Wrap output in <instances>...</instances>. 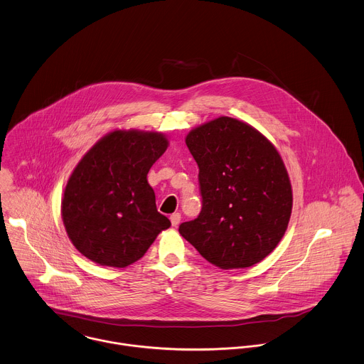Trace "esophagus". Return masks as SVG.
Wrapping results in <instances>:
<instances>
[{
    "instance_id": "obj_1",
    "label": "esophagus",
    "mask_w": 364,
    "mask_h": 364,
    "mask_svg": "<svg viewBox=\"0 0 364 364\" xmlns=\"http://www.w3.org/2000/svg\"><path fill=\"white\" fill-rule=\"evenodd\" d=\"M180 219H181V215L178 213H174V214L170 215V220H171L173 226H177L180 223Z\"/></svg>"
}]
</instances>
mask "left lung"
Masks as SVG:
<instances>
[{
  "label": "left lung",
  "instance_id": "obj_1",
  "mask_svg": "<svg viewBox=\"0 0 364 364\" xmlns=\"http://www.w3.org/2000/svg\"><path fill=\"white\" fill-rule=\"evenodd\" d=\"M186 144L198 164L201 213L180 235L219 269H245L286 233L292 191L286 166L259 131L229 117L193 129Z\"/></svg>",
  "mask_w": 364,
  "mask_h": 364
}]
</instances>
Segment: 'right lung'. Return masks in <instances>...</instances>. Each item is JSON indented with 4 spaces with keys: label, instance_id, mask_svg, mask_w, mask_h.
I'll return each mask as SVG.
<instances>
[{
    "label": "right lung",
    "instance_id": "add662e5",
    "mask_svg": "<svg viewBox=\"0 0 364 364\" xmlns=\"http://www.w3.org/2000/svg\"><path fill=\"white\" fill-rule=\"evenodd\" d=\"M159 132L115 131L75 166L62 200V218L75 249L91 262L127 267L171 223L157 213L147 173L166 151Z\"/></svg>",
    "mask_w": 364,
    "mask_h": 364
}]
</instances>
